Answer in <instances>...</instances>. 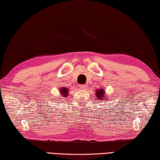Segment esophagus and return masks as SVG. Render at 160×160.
Listing matches in <instances>:
<instances>
[{"instance_id": "34e87169", "label": "esophagus", "mask_w": 160, "mask_h": 160, "mask_svg": "<svg viewBox=\"0 0 160 160\" xmlns=\"http://www.w3.org/2000/svg\"><path fill=\"white\" fill-rule=\"evenodd\" d=\"M80 88L81 89V90H86L87 88H88V86H87L86 85H80Z\"/></svg>"}]
</instances>
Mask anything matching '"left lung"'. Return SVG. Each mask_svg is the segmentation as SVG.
Segmentation results:
<instances>
[{
    "mask_svg": "<svg viewBox=\"0 0 160 160\" xmlns=\"http://www.w3.org/2000/svg\"><path fill=\"white\" fill-rule=\"evenodd\" d=\"M105 94H106V93H105V90L103 88L99 89V90H96L95 95L97 97V98L100 100L101 102H105V103H107V102L108 101V99L107 97L105 95Z\"/></svg>",
    "mask_w": 160,
    "mask_h": 160,
    "instance_id": "8db88e82",
    "label": "left lung"
}]
</instances>
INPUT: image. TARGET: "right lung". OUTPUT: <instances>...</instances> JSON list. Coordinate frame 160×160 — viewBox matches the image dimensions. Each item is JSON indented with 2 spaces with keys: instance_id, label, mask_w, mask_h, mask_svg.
<instances>
[{
  "instance_id": "obj_1",
  "label": "right lung",
  "mask_w": 160,
  "mask_h": 160,
  "mask_svg": "<svg viewBox=\"0 0 160 160\" xmlns=\"http://www.w3.org/2000/svg\"><path fill=\"white\" fill-rule=\"evenodd\" d=\"M59 92H60V94L62 96V97H68V94H69L68 88H65V87L64 88H61L59 89ZM59 100H60V99H58V101H59Z\"/></svg>"
}]
</instances>
